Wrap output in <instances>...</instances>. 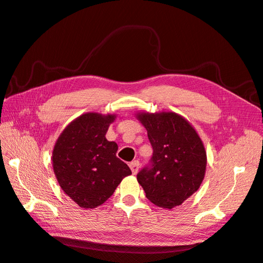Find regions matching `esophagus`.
Returning <instances> with one entry per match:
<instances>
[{
	"label": "esophagus",
	"instance_id": "obj_1",
	"mask_svg": "<svg viewBox=\"0 0 263 263\" xmlns=\"http://www.w3.org/2000/svg\"><path fill=\"white\" fill-rule=\"evenodd\" d=\"M139 166H140V163H139L138 160L132 161V162L130 163V169H131V171H132L133 174H137V173H138Z\"/></svg>",
	"mask_w": 263,
	"mask_h": 263
}]
</instances>
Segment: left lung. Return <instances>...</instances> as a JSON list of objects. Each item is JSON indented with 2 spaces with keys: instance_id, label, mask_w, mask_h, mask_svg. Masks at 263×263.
Returning a JSON list of instances; mask_svg holds the SVG:
<instances>
[{
  "instance_id": "1",
  "label": "left lung",
  "mask_w": 263,
  "mask_h": 263,
  "mask_svg": "<svg viewBox=\"0 0 263 263\" xmlns=\"http://www.w3.org/2000/svg\"><path fill=\"white\" fill-rule=\"evenodd\" d=\"M153 149L137 179L145 197L160 208L182 204L198 191L206 166L204 145L187 121L174 112L139 113Z\"/></svg>"
}]
</instances>
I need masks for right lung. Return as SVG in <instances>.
Wrapping results in <instances>:
<instances>
[{
	"mask_svg": "<svg viewBox=\"0 0 263 263\" xmlns=\"http://www.w3.org/2000/svg\"><path fill=\"white\" fill-rule=\"evenodd\" d=\"M116 114L85 113L60 134L52 164L60 186L76 203L93 209L109 199L123 178L132 173L117 157L118 144L105 134Z\"/></svg>",
	"mask_w": 263,
	"mask_h": 263,
	"instance_id": "add662e5",
	"label": "right lung"
}]
</instances>
